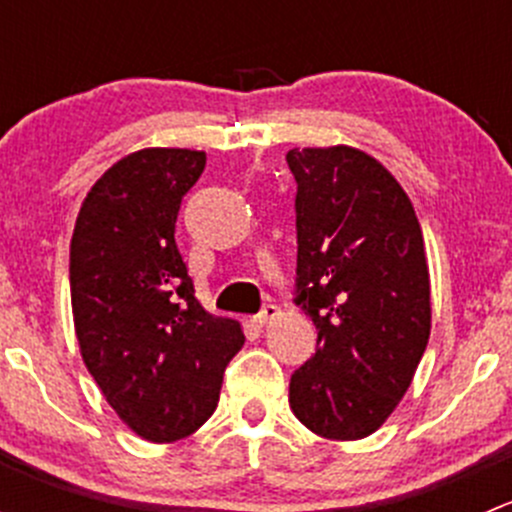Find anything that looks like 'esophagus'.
Masks as SVG:
<instances>
[{"mask_svg": "<svg viewBox=\"0 0 512 512\" xmlns=\"http://www.w3.org/2000/svg\"><path fill=\"white\" fill-rule=\"evenodd\" d=\"M277 317H280V307H277V304H265V307H262V312L255 317V322L260 324V327H265V324H270L272 319H277Z\"/></svg>", "mask_w": 512, "mask_h": 512, "instance_id": "esophagus-1", "label": "esophagus"}]
</instances>
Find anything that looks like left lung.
I'll use <instances>...</instances> for the list:
<instances>
[{"mask_svg": "<svg viewBox=\"0 0 512 512\" xmlns=\"http://www.w3.org/2000/svg\"><path fill=\"white\" fill-rule=\"evenodd\" d=\"M297 299L317 352L289 379L312 433L359 441L394 414L431 334L426 247L409 195L352 146L292 148Z\"/></svg>", "mask_w": 512, "mask_h": 512, "instance_id": "left-lung-1", "label": "left lung"}]
</instances>
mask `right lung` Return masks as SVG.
<instances>
[{"mask_svg": "<svg viewBox=\"0 0 512 512\" xmlns=\"http://www.w3.org/2000/svg\"><path fill=\"white\" fill-rule=\"evenodd\" d=\"M205 168L190 148H141L84 198L71 237V312L81 359L116 416L151 443L198 431L245 344L240 322L195 297L175 245L180 200Z\"/></svg>", "mask_w": 512, "mask_h": 512, "instance_id": "add662e5", "label": "right lung"}]
</instances>
